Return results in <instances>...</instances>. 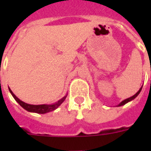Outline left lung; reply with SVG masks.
Listing matches in <instances>:
<instances>
[{
  "label": "left lung",
  "instance_id": "left-lung-1",
  "mask_svg": "<svg viewBox=\"0 0 151 151\" xmlns=\"http://www.w3.org/2000/svg\"><path fill=\"white\" fill-rule=\"evenodd\" d=\"M142 88L140 89L139 91H138L137 92V93H136V94H135V95H133L132 97H130V98H129V99H124V101L121 102V103H120V104L118 105V106H122V105H124V104H127L128 102H129V101H131V100H133V99L136 98L137 96V95H139V93H140V92H141V91H142Z\"/></svg>",
  "mask_w": 151,
  "mask_h": 151
}]
</instances>
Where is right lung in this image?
<instances>
[{
  "label": "right lung",
  "instance_id": "obj_1",
  "mask_svg": "<svg viewBox=\"0 0 151 151\" xmlns=\"http://www.w3.org/2000/svg\"><path fill=\"white\" fill-rule=\"evenodd\" d=\"M9 91L11 93V95H13V97L14 98V99L16 101L18 102L19 104L21 105L22 108L26 109L27 111H31V112H36V113H40V114H44L47 113V112H49V111H54L55 109L59 107L60 105L62 104L64 100L65 99L66 96H65L64 98H62L60 100L54 104L52 105H46V104H42V105H32V104H26L24 102H22V100H20L18 97H16V95L12 92V91L9 89Z\"/></svg>",
  "mask_w": 151,
  "mask_h": 151
}]
</instances>
